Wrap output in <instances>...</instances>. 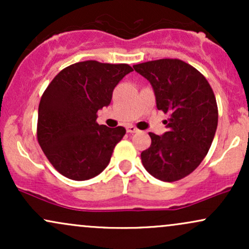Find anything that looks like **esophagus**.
Masks as SVG:
<instances>
[{"mask_svg":"<svg viewBox=\"0 0 249 249\" xmlns=\"http://www.w3.org/2000/svg\"><path fill=\"white\" fill-rule=\"evenodd\" d=\"M126 131H127V132H130V133H134V132H137V131H138V128L134 127L133 125H128V126L126 127Z\"/></svg>","mask_w":249,"mask_h":249,"instance_id":"1","label":"esophagus"}]
</instances>
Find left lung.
<instances>
[{"mask_svg":"<svg viewBox=\"0 0 249 249\" xmlns=\"http://www.w3.org/2000/svg\"><path fill=\"white\" fill-rule=\"evenodd\" d=\"M152 85L157 107L167 113V132H150L151 145L142 151L145 170L172 182L192 173L204 160L218 126V105L210 83L192 65L162 58L133 65Z\"/></svg>","mask_w":249,"mask_h":249,"instance_id":"1","label":"left lung"}]
</instances>
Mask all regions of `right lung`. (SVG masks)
<instances>
[{
    "instance_id": "obj_1",
    "label": "right lung",
    "mask_w": 249,
    "mask_h": 249,
    "mask_svg": "<svg viewBox=\"0 0 249 249\" xmlns=\"http://www.w3.org/2000/svg\"><path fill=\"white\" fill-rule=\"evenodd\" d=\"M133 71L128 64L85 61L64 68L43 92L38 107L37 141L62 176L88 180L107 166L113 148L126 133L97 123L113 89Z\"/></svg>"
}]
</instances>
